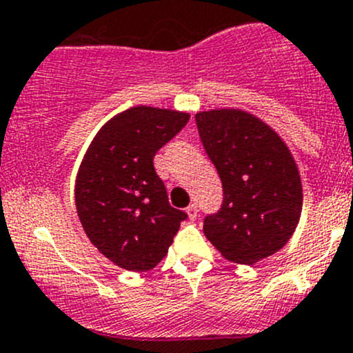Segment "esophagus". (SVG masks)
I'll use <instances>...</instances> for the list:
<instances>
[{
  "mask_svg": "<svg viewBox=\"0 0 353 353\" xmlns=\"http://www.w3.org/2000/svg\"><path fill=\"white\" fill-rule=\"evenodd\" d=\"M187 214H188V218H190V219L197 218V205H195V204L188 205V208H187Z\"/></svg>",
  "mask_w": 353,
  "mask_h": 353,
  "instance_id": "1",
  "label": "esophagus"
}]
</instances>
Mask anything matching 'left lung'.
Wrapping results in <instances>:
<instances>
[{
	"label": "left lung",
	"instance_id": "8db88e82",
	"mask_svg": "<svg viewBox=\"0 0 353 353\" xmlns=\"http://www.w3.org/2000/svg\"><path fill=\"white\" fill-rule=\"evenodd\" d=\"M199 135L223 185V204L204 235L236 264L259 263L287 245L302 212L299 168L280 135L242 110L195 114Z\"/></svg>",
	"mask_w": 353,
	"mask_h": 353
}]
</instances>
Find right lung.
I'll return each mask as SVG.
<instances>
[{"instance_id":"add662e5","label":"right lung","mask_w":353,"mask_h":353,"mask_svg":"<svg viewBox=\"0 0 353 353\" xmlns=\"http://www.w3.org/2000/svg\"><path fill=\"white\" fill-rule=\"evenodd\" d=\"M188 118L181 111L130 108L101 127L80 163L77 214L92 245L121 270L158 266L187 218L170 205L152 161Z\"/></svg>"}]
</instances>
